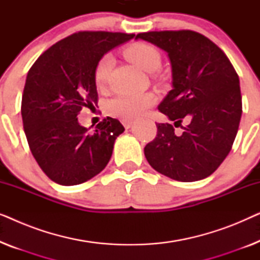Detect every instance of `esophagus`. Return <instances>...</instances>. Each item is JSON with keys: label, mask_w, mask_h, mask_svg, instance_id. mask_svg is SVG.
<instances>
[{"label": "esophagus", "mask_w": 260, "mask_h": 260, "mask_svg": "<svg viewBox=\"0 0 260 260\" xmlns=\"http://www.w3.org/2000/svg\"><path fill=\"white\" fill-rule=\"evenodd\" d=\"M122 124L126 127V129H129V127L133 126L134 120L133 119H122Z\"/></svg>", "instance_id": "esophagus-1"}]
</instances>
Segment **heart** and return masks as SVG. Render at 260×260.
Instances as JSON below:
<instances>
[{"label": "heart", "instance_id": "obj_1", "mask_svg": "<svg viewBox=\"0 0 260 260\" xmlns=\"http://www.w3.org/2000/svg\"><path fill=\"white\" fill-rule=\"evenodd\" d=\"M124 55L134 62L138 69L147 73H152L161 67V54L158 49L150 44L145 42H136L130 45ZM113 66L112 56L105 55L98 62L94 71L95 86L103 88L108 83L110 73ZM155 98L151 93H135V94H120L112 98L106 104V110L110 115L119 117L123 119L136 118L143 113L145 110L154 104Z\"/></svg>", "mask_w": 260, "mask_h": 260}]
</instances>
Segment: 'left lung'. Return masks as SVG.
<instances>
[{"instance_id": "obj_1", "label": "left lung", "mask_w": 260, "mask_h": 260, "mask_svg": "<svg viewBox=\"0 0 260 260\" xmlns=\"http://www.w3.org/2000/svg\"><path fill=\"white\" fill-rule=\"evenodd\" d=\"M168 54L172 86L158 110L180 126L157 123V136L144 155L156 172L181 182L213 174L229 155L241 118L239 77L225 53L208 38L193 30L137 34Z\"/></svg>"}]
</instances>
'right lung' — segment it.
Here are the masks:
<instances>
[{
  "label": "right lung",
  "instance_id": "obj_1",
  "mask_svg": "<svg viewBox=\"0 0 260 260\" xmlns=\"http://www.w3.org/2000/svg\"><path fill=\"white\" fill-rule=\"evenodd\" d=\"M134 37L79 31L49 47L30 67L21 105L23 129L38 165L55 183L86 182L111 158L116 138L125 130L119 120L108 117L90 131L77 117L97 103L98 62Z\"/></svg>",
  "mask_w": 260,
  "mask_h": 260
}]
</instances>
